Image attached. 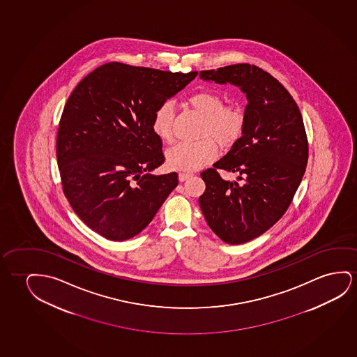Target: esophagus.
<instances>
[{
	"label": "esophagus",
	"mask_w": 357,
	"mask_h": 357,
	"mask_svg": "<svg viewBox=\"0 0 357 357\" xmlns=\"http://www.w3.org/2000/svg\"><path fill=\"white\" fill-rule=\"evenodd\" d=\"M193 174L191 172H180L178 174V178H180V181L183 182L186 181L187 178H190Z\"/></svg>",
	"instance_id": "esophagus-1"
}]
</instances>
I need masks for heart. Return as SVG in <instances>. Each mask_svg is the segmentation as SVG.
<instances>
[{"mask_svg":"<svg viewBox=\"0 0 357 357\" xmlns=\"http://www.w3.org/2000/svg\"><path fill=\"white\" fill-rule=\"evenodd\" d=\"M191 110L203 117L199 136L193 143L182 142L166 151V162L174 170L195 171L214 160L216 141L222 148L234 146L243 133L245 114L236 106H224V100L214 91H199L187 99ZM174 107L165 101L156 107L151 117V130L160 141H172Z\"/></svg>","mask_w":357,"mask_h":357,"instance_id":"1","label":"heart"}]
</instances>
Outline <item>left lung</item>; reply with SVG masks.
<instances>
[{"label":"left lung","instance_id":"1","mask_svg":"<svg viewBox=\"0 0 357 357\" xmlns=\"http://www.w3.org/2000/svg\"><path fill=\"white\" fill-rule=\"evenodd\" d=\"M201 79L230 83L246 94L241 138L214 167L235 172L237 182L203 171L202 213L216 236L230 245L251 241L271 229L291 203L306 170V132L295 100L268 72L248 63L202 70Z\"/></svg>","mask_w":357,"mask_h":357}]
</instances>
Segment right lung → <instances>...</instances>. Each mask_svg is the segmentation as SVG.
Here are the masks:
<instances>
[{
  "mask_svg": "<svg viewBox=\"0 0 357 357\" xmlns=\"http://www.w3.org/2000/svg\"><path fill=\"white\" fill-rule=\"evenodd\" d=\"M197 77L110 62L70 93L57 133V164L67 199L93 231L125 241L146 229L178 185L151 130L156 107Z\"/></svg>",
  "mask_w": 357,
  "mask_h": 357,
  "instance_id": "add662e5",
  "label": "right lung"
}]
</instances>
